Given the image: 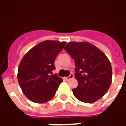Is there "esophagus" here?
Masks as SVG:
<instances>
[{"label":"esophagus","instance_id":"34e87169","mask_svg":"<svg viewBox=\"0 0 126 126\" xmlns=\"http://www.w3.org/2000/svg\"><path fill=\"white\" fill-rule=\"evenodd\" d=\"M74 77V75L73 74H71L70 75H69V77H67V78H65V79H66V80H69V79H72Z\"/></svg>","mask_w":126,"mask_h":126}]
</instances>
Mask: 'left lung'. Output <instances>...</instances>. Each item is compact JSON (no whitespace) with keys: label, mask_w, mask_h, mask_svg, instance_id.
Segmentation results:
<instances>
[{"label":"left lung","mask_w":126,"mask_h":126,"mask_svg":"<svg viewBox=\"0 0 126 126\" xmlns=\"http://www.w3.org/2000/svg\"><path fill=\"white\" fill-rule=\"evenodd\" d=\"M64 49L75 61V78L78 82L72 89L75 97L86 103L103 97L112 79L111 63L104 52L87 42H71Z\"/></svg>","instance_id":"left-lung-1"}]
</instances>
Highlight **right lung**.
Masks as SVG:
<instances>
[{
  "instance_id": "obj_1",
  "label": "right lung",
  "mask_w": 126,
  "mask_h": 126,
  "mask_svg": "<svg viewBox=\"0 0 126 126\" xmlns=\"http://www.w3.org/2000/svg\"><path fill=\"white\" fill-rule=\"evenodd\" d=\"M65 42L45 40L24 55L18 67L17 79L23 94L36 103H44L54 97L63 79L57 74L55 60Z\"/></svg>"
}]
</instances>
